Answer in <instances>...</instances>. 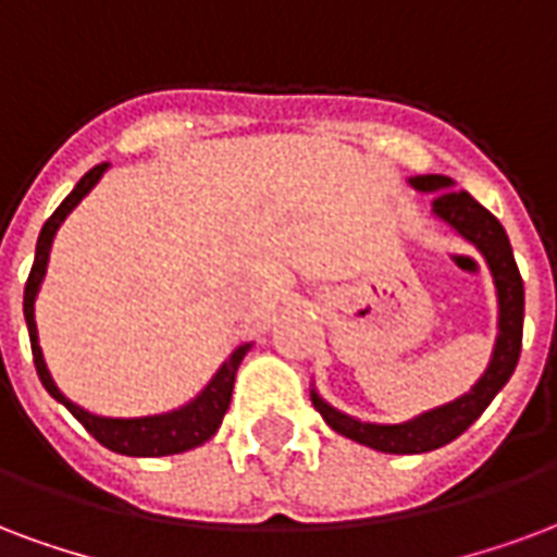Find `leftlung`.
Returning <instances> with one entry per match:
<instances>
[{"instance_id":"1","label":"left lung","mask_w":557,"mask_h":557,"mask_svg":"<svg viewBox=\"0 0 557 557\" xmlns=\"http://www.w3.org/2000/svg\"><path fill=\"white\" fill-rule=\"evenodd\" d=\"M410 183L419 191H436L434 212L446 224H451L463 238L484 253L493 280H496L498 292V339L493 360H490L484 377L472 386V393L457 398L451 405L436 407L431 413H422L413 422L405 425H372V422H360L351 416L333 410L324 405L319 395L312 393V405L321 413V419L336 431V434L348 436L360 446H369L374 451H386V455H422V451H434V448L446 446L451 440L463 434L478 416L487 410V405L496 398V393L508 383V377L517 369L522 348V312H525V292H522V277L513 250H510L508 233L498 224L496 215H490L484 206L478 203L469 191H451L448 185L451 180L440 174L413 176ZM444 191L440 193L438 188Z\"/></svg>"}]
</instances>
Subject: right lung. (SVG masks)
Masks as SVG:
<instances>
[{
	"mask_svg": "<svg viewBox=\"0 0 557 557\" xmlns=\"http://www.w3.org/2000/svg\"><path fill=\"white\" fill-rule=\"evenodd\" d=\"M106 171V162L90 168L88 174L82 176L79 185L64 197V203L47 218V224L40 230L35 247V265L28 271L26 292H23V312H26L28 324V339H32V357H35V369L40 383L47 386V393L52 398H59L61 405L67 407L70 413L76 416L82 422V428L88 431L100 446L117 451V455L129 457H162V455H180V451H188V448L203 446L209 436L215 434L221 428V419H224L226 407H230V398H233V383H236L238 362L247 354L250 345H238L236 351L230 354V360L218 369V374L212 377V383L206 386L203 393L197 395L191 405H185L183 410H174V413L164 416H147V419H102V416H94L88 410H82L73 401H67L64 395L59 393V386L49 377L47 366H44V357H40V348H37V327H35V295L40 289V280L47 274V259L49 247H52V236L61 226V221L70 215V209L79 203L82 197L88 195L90 188L97 185V180Z\"/></svg>",
	"mask_w": 557,
	"mask_h": 557,
	"instance_id": "add662e5",
	"label": "right lung"
}]
</instances>
